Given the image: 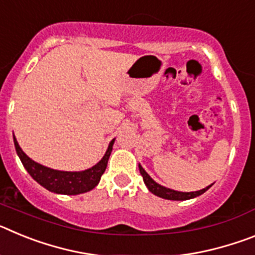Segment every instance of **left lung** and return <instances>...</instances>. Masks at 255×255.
I'll use <instances>...</instances> for the list:
<instances>
[{
  "label": "left lung",
  "mask_w": 255,
  "mask_h": 255,
  "mask_svg": "<svg viewBox=\"0 0 255 255\" xmlns=\"http://www.w3.org/2000/svg\"><path fill=\"white\" fill-rule=\"evenodd\" d=\"M139 171H140L141 176H143L144 180V184L147 185V188L149 189L150 193H153L154 195L159 198H163V199H168V200H186V199H191V198H195L198 195L203 194L204 191L208 190L212 185L207 186V188L202 189L199 191H191V193H182V191H175V190H171V189L164 188V186H161L159 184L152 180V177L148 175L144 168L141 167L140 164H139Z\"/></svg>",
  "instance_id": "8db88e82"
}]
</instances>
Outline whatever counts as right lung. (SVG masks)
I'll return each instance as SVG.
<instances>
[{"label":"right lung","instance_id":"add662e5","mask_svg":"<svg viewBox=\"0 0 255 255\" xmlns=\"http://www.w3.org/2000/svg\"><path fill=\"white\" fill-rule=\"evenodd\" d=\"M114 141L115 140H112L110 143L106 154L103 155V158L96 166H93L89 170L82 171V172H66V171L52 170V168L42 166V164L37 163V162L29 158L28 155L22 152L21 148L17 144L16 139L13 136V143H15L17 155L21 159L22 164H24V167L29 172V175L38 184L46 188L47 190L57 193V194L66 195H76L82 194V193H87V191L92 190V189L98 185V182H100L101 177H102L103 172H105L106 167H107V162L112 152Z\"/></svg>","mask_w":255,"mask_h":255}]
</instances>
